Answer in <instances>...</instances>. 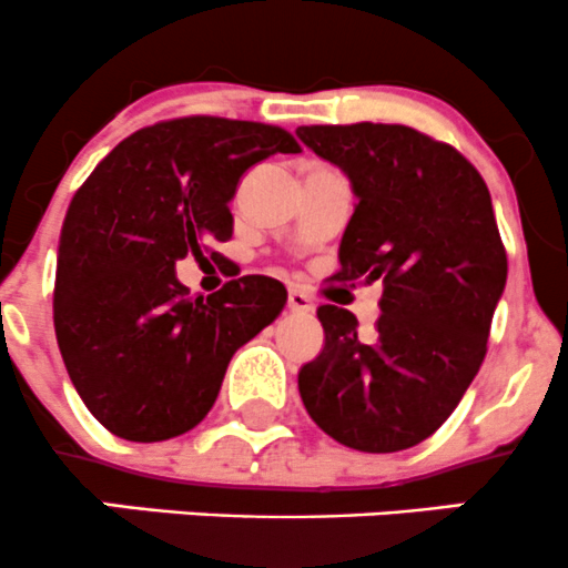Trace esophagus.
I'll return each instance as SVG.
<instances>
[{
	"label": "esophagus",
	"mask_w": 568,
	"mask_h": 568,
	"mask_svg": "<svg viewBox=\"0 0 568 568\" xmlns=\"http://www.w3.org/2000/svg\"><path fill=\"white\" fill-rule=\"evenodd\" d=\"M288 310H291V313L307 315V313H313L315 304H313V300H310L307 294H302V291L291 288V291H288Z\"/></svg>",
	"instance_id": "obj_1"
}]
</instances>
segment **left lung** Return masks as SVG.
Here are the masks:
<instances>
[{"label":"left lung","mask_w":568,"mask_h":568,"mask_svg":"<svg viewBox=\"0 0 568 568\" xmlns=\"http://www.w3.org/2000/svg\"><path fill=\"white\" fill-rule=\"evenodd\" d=\"M304 146L343 169L359 199L334 280H384L375 332L318 307L324 351L300 369L313 422L373 455L410 449L446 419L487 354L506 250L479 171L405 124H310Z\"/></svg>","instance_id":"1"}]
</instances>
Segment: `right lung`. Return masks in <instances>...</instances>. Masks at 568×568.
Returning <instances> with one entry per match:
<instances>
[{
	"instance_id": "right-lung-1",
	"label": "right lung",
	"mask_w": 568,
	"mask_h": 568,
	"mask_svg": "<svg viewBox=\"0 0 568 568\" xmlns=\"http://www.w3.org/2000/svg\"><path fill=\"white\" fill-rule=\"evenodd\" d=\"M294 154L283 128L182 116L124 139L73 195L57 253L53 329L83 405L113 435L154 444L209 414L231 356L283 313V283L247 274L190 300L184 255L234 234L250 165Z\"/></svg>"
}]
</instances>
